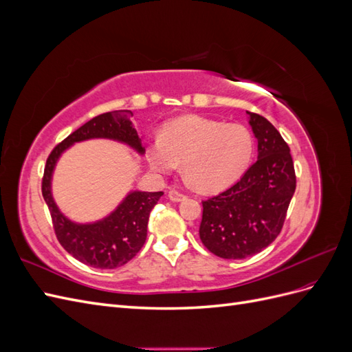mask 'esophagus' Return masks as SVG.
<instances>
[{"mask_svg":"<svg viewBox=\"0 0 352 352\" xmlns=\"http://www.w3.org/2000/svg\"><path fill=\"white\" fill-rule=\"evenodd\" d=\"M185 198H186V195L182 194V192H179L177 189H170V190H168V199H170V201L179 202V201H182V199H185Z\"/></svg>","mask_w":352,"mask_h":352,"instance_id":"34e87169","label":"esophagus"}]
</instances>
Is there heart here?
Wrapping results in <instances>:
<instances>
[{"label":"heart","mask_w":352,"mask_h":352,"mask_svg":"<svg viewBox=\"0 0 352 352\" xmlns=\"http://www.w3.org/2000/svg\"><path fill=\"white\" fill-rule=\"evenodd\" d=\"M254 154V138L236 123L184 116L163 126L148 144L145 157L155 173L168 175L182 163L184 172L202 192H219L245 173Z\"/></svg>","instance_id":"1"}]
</instances>
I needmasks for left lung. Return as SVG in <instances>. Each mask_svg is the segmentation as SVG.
Here are the masks:
<instances>
[{
	"label": "left lung",
	"mask_w": 352,
	"mask_h": 352,
	"mask_svg": "<svg viewBox=\"0 0 352 352\" xmlns=\"http://www.w3.org/2000/svg\"><path fill=\"white\" fill-rule=\"evenodd\" d=\"M258 157L241 180L202 201L199 238L217 257L241 260L278 238L296 186L289 146L263 116L250 113Z\"/></svg>",
	"instance_id": "8db88e82"
}]
</instances>
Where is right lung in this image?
Masks as SVG:
<instances>
[{
    "mask_svg": "<svg viewBox=\"0 0 352 352\" xmlns=\"http://www.w3.org/2000/svg\"><path fill=\"white\" fill-rule=\"evenodd\" d=\"M131 110L94 117L51 151L42 177V197L50 208L52 226L61 247L80 263L95 269H117L144 247L150 212L163 192L132 190L107 217L94 223H74L58 210L51 192V179L61 154L73 144L88 140H113L145 154L141 138L131 122Z\"/></svg>",
    "mask_w": 352,
    "mask_h": 352,
    "instance_id": "right-lung-1",
    "label": "right lung"
}]
</instances>
